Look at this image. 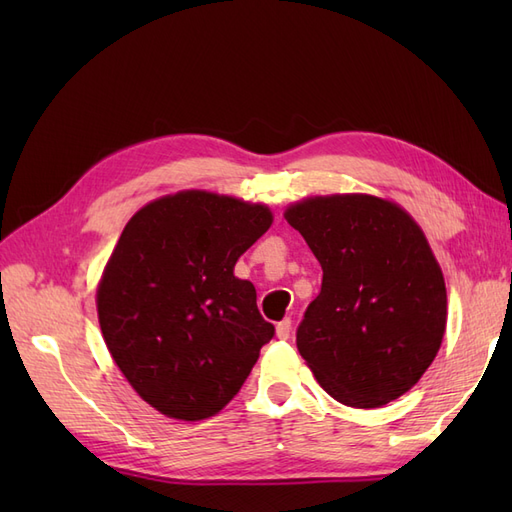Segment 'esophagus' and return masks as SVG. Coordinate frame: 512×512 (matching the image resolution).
Returning a JSON list of instances; mask_svg holds the SVG:
<instances>
[{"label": "esophagus", "mask_w": 512, "mask_h": 512, "mask_svg": "<svg viewBox=\"0 0 512 512\" xmlns=\"http://www.w3.org/2000/svg\"><path fill=\"white\" fill-rule=\"evenodd\" d=\"M277 337L280 339H288L290 337V329H292V322H290V318H284L282 322H277Z\"/></svg>", "instance_id": "34e87169"}]
</instances>
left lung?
Returning <instances> with one entry per match:
<instances>
[{
  "label": "left lung",
  "mask_w": 512,
  "mask_h": 512,
  "mask_svg": "<svg viewBox=\"0 0 512 512\" xmlns=\"http://www.w3.org/2000/svg\"><path fill=\"white\" fill-rule=\"evenodd\" d=\"M322 267L297 348L339 404L380 408L436 359L446 288L423 230L376 196H316L286 211Z\"/></svg>",
  "instance_id": "1"
}]
</instances>
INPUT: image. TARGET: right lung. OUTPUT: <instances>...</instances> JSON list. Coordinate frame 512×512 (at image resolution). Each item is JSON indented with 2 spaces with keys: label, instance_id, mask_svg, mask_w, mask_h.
Returning a JSON list of instances; mask_svg holds the SVG:
<instances>
[{
  "label": "right lung",
  "instance_id": "add662e5",
  "mask_svg": "<svg viewBox=\"0 0 512 512\" xmlns=\"http://www.w3.org/2000/svg\"><path fill=\"white\" fill-rule=\"evenodd\" d=\"M265 205L209 192L153 200L123 228L98 286L117 367L147 404L203 421L239 393L275 327L232 273L269 230Z\"/></svg>",
  "mask_w": 512,
  "mask_h": 512
}]
</instances>
